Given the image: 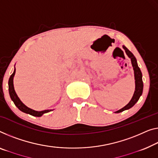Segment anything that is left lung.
<instances>
[{
    "instance_id": "obj_1",
    "label": "left lung",
    "mask_w": 158,
    "mask_h": 158,
    "mask_svg": "<svg viewBox=\"0 0 158 158\" xmlns=\"http://www.w3.org/2000/svg\"><path fill=\"white\" fill-rule=\"evenodd\" d=\"M123 48L125 49V52H126V55H128L129 58L131 59V64L133 66V71H134V77H135V91H134L133 96L132 97L131 100L130 101L128 104L125 106L123 108H122L118 110H117L115 113H121L123 110H128L131 109L133 106L136 103L140 97V96L142 95L143 94V79H142V72H141L139 67H138L137 60H136V58L135 56L133 55V53L131 52V51H129L128 48H126L124 45L123 46Z\"/></svg>"
}]
</instances>
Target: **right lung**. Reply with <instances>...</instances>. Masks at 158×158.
<instances>
[{"label":"right lung","mask_w":158,"mask_h":158,"mask_svg":"<svg viewBox=\"0 0 158 158\" xmlns=\"http://www.w3.org/2000/svg\"><path fill=\"white\" fill-rule=\"evenodd\" d=\"M15 69H14L13 73L10 77V79H9L8 90H9V94H10L11 100L13 101V103H15V105L18 107V109L19 110H20L21 111L25 113V114H30L31 115V116H36V117H40L44 114H46V113H48L49 111H51V110H53L51 109V110H42V111H37V110H35L33 109L28 108L27 106H25L24 103L21 102L20 99L18 96L17 94L15 92V89H14L13 78H14V76H15Z\"/></svg>","instance_id":"right-lung-1"}]
</instances>
